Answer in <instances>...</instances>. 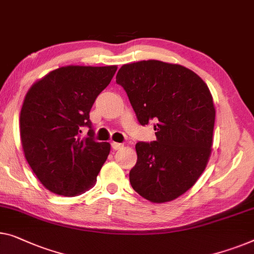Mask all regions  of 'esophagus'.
<instances>
[{"label": "esophagus", "instance_id": "obj_1", "mask_svg": "<svg viewBox=\"0 0 254 254\" xmlns=\"http://www.w3.org/2000/svg\"><path fill=\"white\" fill-rule=\"evenodd\" d=\"M111 146H112L113 150H120L121 148H123V144H121V143L112 142V143H111Z\"/></svg>", "mask_w": 254, "mask_h": 254}]
</instances>
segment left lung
Returning <instances> with one entry per match:
<instances>
[{"mask_svg":"<svg viewBox=\"0 0 254 254\" xmlns=\"http://www.w3.org/2000/svg\"><path fill=\"white\" fill-rule=\"evenodd\" d=\"M116 81L138 123H156L157 141L135 145L131 187L151 203L176 199L197 182L212 153L215 108L207 84L185 66L156 60L123 65Z\"/></svg>","mask_w":254,"mask_h":254,"instance_id":"1","label":"left lung"}]
</instances>
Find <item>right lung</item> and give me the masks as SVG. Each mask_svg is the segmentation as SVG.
I'll list each match as a JSON object with an SVG mask.
<instances>
[{
  "label": "right lung",
  "mask_w": 254,
  "mask_h": 254,
  "mask_svg": "<svg viewBox=\"0 0 254 254\" xmlns=\"http://www.w3.org/2000/svg\"><path fill=\"white\" fill-rule=\"evenodd\" d=\"M118 68L62 66L35 81L25 95L19 130L29 167L51 192L74 197L93 188L111 145L79 135L89 112Z\"/></svg>",
  "instance_id": "obj_1"
}]
</instances>
